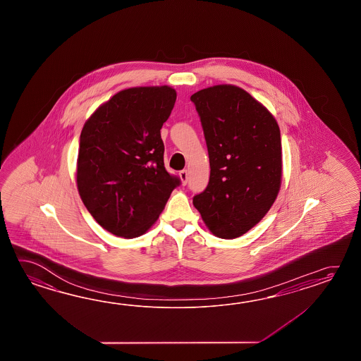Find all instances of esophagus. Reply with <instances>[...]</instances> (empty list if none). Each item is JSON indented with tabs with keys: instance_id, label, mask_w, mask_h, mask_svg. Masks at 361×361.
I'll return each instance as SVG.
<instances>
[{
	"instance_id": "1",
	"label": "esophagus",
	"mask_w": 361,
	"mask_h": 361,
	"mask_svg": "<svg viewBox=\"0 0 361 361\" xmlns=\"http://www.w3.org/2000/svg\"><path fill=\"white\" fill-rule=\"evenodd\" d=\"M179 177H180V180H182V183H187V180H188V171L187 170H180L179 171Z\"/></svg>"
}]
</instances>
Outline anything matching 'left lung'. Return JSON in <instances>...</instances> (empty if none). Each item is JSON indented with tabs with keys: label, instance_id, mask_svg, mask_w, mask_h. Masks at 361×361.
Listing matches in <instances>:
<instances>
[{
	"label": "left lung",
	"instance_id": "1",
	"mask_svg": "<svg viewBox=\"0 0 361 361\" xmlns=\"http://www.w3.org/2000/svg\"><path fill=\"white\" fill-rule=\"evenodd\" d=\"M207 140L210 178L193 205L215 236L244 235L267 214L281 184V137L274 116L233 85L191 97Z\"/></svg>",
	"mask_w": 361,
	"mask_h": 361
}]
</instances>
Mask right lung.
<instances>
[{
    "instance_id": "add662e5",
    "label": "right lung",
    "mask_w": 361,
    "mask_h": 361,
    "mask_svg": "<svg viewBox=\"0 0 361 361\" xmlns=\"http://www.w3.org/2000/svg\"><path fill=\"white\" fill-rule=\"evenodd\" d=\"M177 92L169 86L117 92L85 123L77 188L89 213L120 238L143 235L180 184L164 166L162 125Z\"/></svg>"
}]
</instances>
